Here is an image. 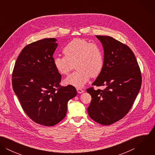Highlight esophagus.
Instances as JSON below:
<instances>
[{
  "instance_id": "1",
  "label": "esophagus",
  "mask_w": 155,
  "mask_h": 155,
  "mask_svg": "<svg viewBox=\"0 0 155 155\" xmlns=\"http://www.w3.org/2000/svg\"><path fill=\"white\" fill-rule=\"evenodd\" d=\"M76 90H77L78 92L79 93V94H82V93H83V92H84V89H82L81 88H77L76 89Z\"/></svg>"
}]
</instances>
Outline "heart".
I'll return each instance as SVG.
<instances>
[{
    "instance_id": "obj_1",
    "label": "heart",
    "mask_w": 155,
    "mask_h": 155,
    "mask_svg": "<svg viewBox=\"0 0 155 155\" xmlns=\"http://www.w3.org/2000/svg\"><path fill=\"white\" fill-rule=\"evenodd\" d=\"M64 56H55L53 63L56 70L68 75L75 64L77 70L64 81L66 85L82 88L91 76L100 74L104 66V54L101 46L84 39L76 38L63 49Z\"/></svg>"
}]
</instances>
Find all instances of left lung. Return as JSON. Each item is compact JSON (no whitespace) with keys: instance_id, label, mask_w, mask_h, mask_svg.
<instances>
[{"instance_id":"obj_1","label":"left lung","mask_w":155,"mask_h":155,"mask_svg":"<svg viewBox=\"0 0 155 155\" xmlns=\"http://www.w3.org/2000/svg\"><path fill=\"white\" fill-rule=\"evenodd\" d=\"M104 49V66L92 84L106 86L87 91L92 97L89 117L104 125L122 119L131 109L141 85V74L135 56L126 45L108 36H96Z\"/></svg>"}]
</instances>
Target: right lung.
I'll use <instances>...</instances> for the list:
<instances>
[{
  "label": "right lung",
  "mask_w": 155,
  "mask_h": 155,
  "mask_svg": "<svg viewBox=\"0 0 155 155\" xmlns=\"http://www.w3.org/2000/svg\"><path fill=\"white\" fill-rule=\"evenodd\" d=\"M55 38L25 46L12 73V88L22 109L35 122L51 127L66 115L68 101L77 95L71 85L60 87L61 75L53 63Z\"/></svg>",
  "instance_id": "obj_1"
}]
</instances>
